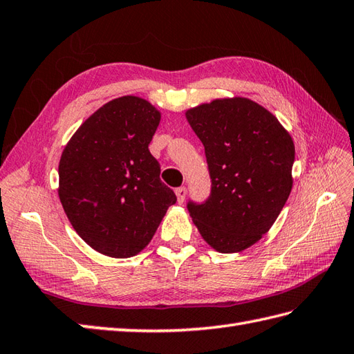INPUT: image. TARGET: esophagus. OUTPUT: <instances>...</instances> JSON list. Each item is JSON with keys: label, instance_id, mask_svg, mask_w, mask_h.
<instances>
[{"label": "esophagus", "instance_id": "obj_1", "mask_svg": "<svg viewBox=\"0 0 354 354\" xmlns=\"http://www.w3.org/2000/svg\"><path fill=\"white\" fill-rule=\"evenodd\" d=\"M176 195H177V200L178 203H183L185 197H186V187L185 186H180L176 189Z\"/></svg>", "mask_w": 354, "mask_h": 354}]
</instances>
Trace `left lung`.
Masks as SVG:
<instances>
[{"mask_svg": "<svg viewBox=\"0 0 354 354\" xmlns=\"http://www.w3.org/2000/svg\"><path fill=\"white\" fill-rule=\"evenodd\" d=\"M186 118L204 145L210 177L209 197L187 200V210L209 245L245 250L271 229L292 189V139L247 98L215 100Z\"/></svg>", "mask_w": 354, "mask_h": 354, "instance_id": "1", "label": "left lung"}]
</instances>
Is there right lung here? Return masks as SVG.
I'll list each match as a JSON object with an SVG mask.
<instances>
[{
    "label": "right lung",
    "instance_id": "1",
    "mask_svg": "<svg viewBox=\"0 0 354 354\" xmlns=\"http://www.w3.org/2000/svg\"><path fill=\"white\" fill-rule=\"evenodd\" d=\"M159 122L148 101L116 98L89 116L62 153V206L78 236L101 254H138L177 201L148 150Z\"/></svg>",
    "mask_w": 354,
    "mask_h": 354
}]
</instances>
